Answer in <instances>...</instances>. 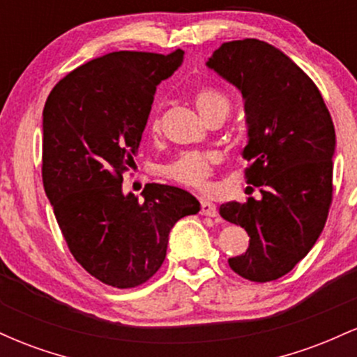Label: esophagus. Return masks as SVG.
<instances>
[{
  "mask_svg": "<svg viewBox=\"0 0 357 357\" xmlns=\"http://www.w3.org/2000/svg\"><path fill=\"white\" fill-rule=\"evenodd\" d=\"M199 213L204 216H216L218 215V210H216L215 204L204 199V202H202V210H199Z\"/></svg>",
  "mask_w": 357,
  "mask_h": 357,
  "instance_id": "obj_1",
  "label": "esophagus"
}]
</instances>
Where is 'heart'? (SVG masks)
Returning a JSON list of instances; mask_svg holds the SVG:
<instances>
[{
    "label": "heart",
    "instance_id": "obj_1",
    "mask_svg": "<svg viewBox=\"0 0 357 357\" xmlns=\"http://www.w3.org/2000/svg\"><path fill=\"white\" fill-rule=\"evenodd\" d=\"M195 104L198 112L202 114L204 121H210L213 117L227 119L230 112V100L223 92L216 89H202L196 92ZM149 129L153 134L161 130V117L159 112L151 116ZM220 162V154L215 151H206V153H186L181 158L176 159L173 165L166 167V174L179 184L190 188H198V190H206L210 184V178L213 169Z\"/></svg>",
    "mask_w": 357,
    "mask_h": 357
}]
</instances>
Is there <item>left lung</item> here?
Returning a JSON list of instances; mask_svg holds the SVG:
<instances>
[{"mask_svg": "<svg viewBox=\"0 0 357 357\" xmlns=\"http://www.w3.org/2000/svg\"><path fill=\"white\" fill-rule=\"evenodd\" d=\"M206 67L245 100V178L261 199L228 202L220 215L250 236L247 252L228 258L247 280L284 277L324 230L333 202V119L310 77L284 52L255 38L223 43Z\"/></svg>", "mask_w": 357, "mask_h": 357, "instance_id": "8db88e82", "label": "left lung"}]
</instances>
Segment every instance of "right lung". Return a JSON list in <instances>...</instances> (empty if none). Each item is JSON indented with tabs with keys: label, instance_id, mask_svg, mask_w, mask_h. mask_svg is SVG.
I'll list each match as a JSON object with an SVG mask.
<instances>
[{
	"label": "right lung",
	"instance_id": "add662e5",
	"mask_svg": "<svg viewBox=\"0 0 357 357\" xmlns=\"http://www.w3.org/2000/svg\"><path fill=\"white\" fill-rule=\"evenodd\" d=\"M183 56L107 53L63 77L45 104V192L73 258L102 284L130 289L149 280L165 261L176 221L199 211L181 188L149 183L144 202L122 191L155 87Z\"/></svg>",
	"mask_w": 357,
	"mask_h": 357
}]
</instances>
